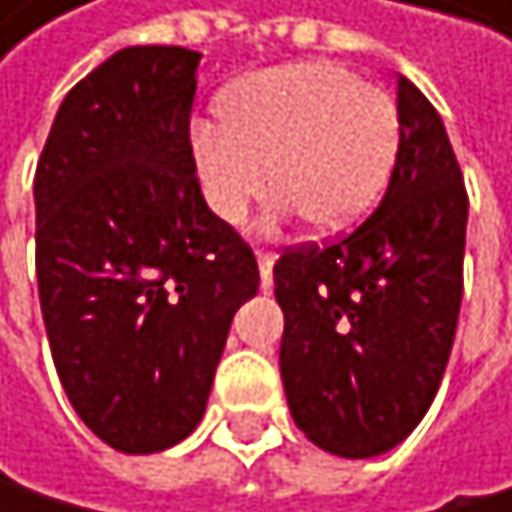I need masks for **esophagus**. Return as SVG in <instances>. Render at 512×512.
I'll return each instance as SVG.
<instances>
[{"mask_svg": "<svg viewBox=\"0 0 512 512\" xmlns=\"http://www.w3.org/2000/svg\"><path fill=\"white\" fill-rule=\"evenodd\" d=\"M273 254L270 251H258V267H261V288L273 291Z\"/></svg>", "mask_w": 512, "mask_h": 512, "instance_id": "esophagus-1", "label": "esophagus"}]
</instances>
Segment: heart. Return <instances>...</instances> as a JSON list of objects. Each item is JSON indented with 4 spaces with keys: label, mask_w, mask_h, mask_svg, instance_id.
Returning a JSON list of instances; mask_svg holds the SVG:
<instances>
[{
    "label": "heart",
    "mask_w": 512,
    "mask_h": 512,
    "mask_svg": "<svg viewBox=\"0 0 512 512\" xmlns=\"http://www.w3.org/2000/svg\"><path fill=\"white\" fill-rule=\"evenodd\" d=\"M221 125L196 122L190 162L208 211L245 221L270 187L279 214L316 233L344 230L378 199L399 147L396 101L334 61L251 73L227 88Z\"/></svg>",
    "instance_id": "obj_1"
}]
</instances>
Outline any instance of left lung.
I'll list each match as a JSON object with an SVG mask.
<instances>
[{
  "instance_id": "obj_1",
  "label": "left lung",
  "mask_w": 512,
  "mask_h": 512,
  "mask_svg": "<svg viewBox=\"0 0 512 512\" xmlns=\"http://www.w3.org/2000/svg\"><path fill=\"white\" fill-rule=\"evenodd\" d=\"M399 150L381 205L347 236L285 248L279 371L291 418L341 458H375L421 424L464 294L467 190L445 125L399 76Z\"/></svg>"
}]
</instances>
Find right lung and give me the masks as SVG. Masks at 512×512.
I'll return each instance as SVG.
<instances>
[{
  "mask_svg": "<svg viewBox=\"0 0 512 512\" xmlns=\"http://www.w3.org/2000/svg\"><path fill=\"white\" fill-rule=\"evenodd\" d=\"M199 51L122 48L70 88L36 165V279L57 378L125 455L187 439L233 313L258 294L248 242L190 162Z\"/></svg>",
  "mask_w": 512,
  "mask_h": 512,
  "instance_id": "right-lung-1",
  "label": "right lung"
}]
</instances>
